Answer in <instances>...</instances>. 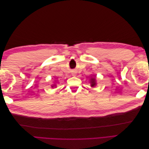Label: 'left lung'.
Wrapping results in <instances>:
<instances>
[{
  "instance_id": "8db88e82",
  "label": "left lung",
  "mask_w": 149,
  "mask_h": 149,
  "mask_svg": "<svg viewBox=\"0 0 149 149\" xmlns=\"http://www.w3.org/2000/svg\"><path fill=\"white\" fill-rule=\"evenodd\" d=\"M91 86H95L96 83H95V79H94V78H92L91 79Z\"/></svg>"
}]
</instances>
